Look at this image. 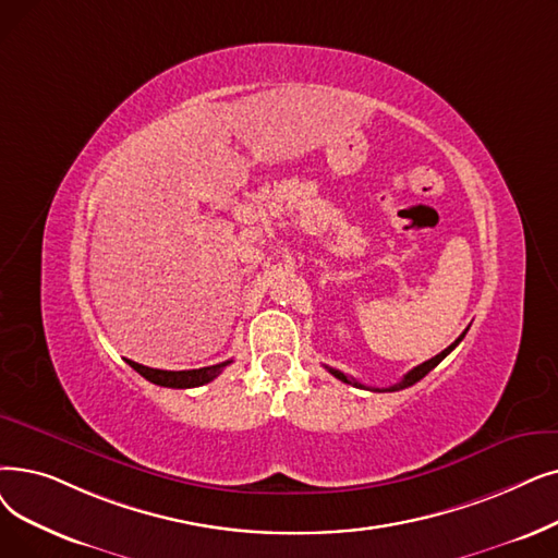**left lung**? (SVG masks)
<instances>
[{"label": "left lung", "mask_w": 558, "mask_h": 558, "mask_svg": "<svg viewBox=\"0 0 558 558\" xmlns=\"http://www.w3.org/2000/svg\"><path fill=\"white\" fill-rule=\"evenodd\" d=\"M468 332V330H465ZM465 332L460 335L453 344H449L442 353H438L435 357H430V360H426V362H422V365H417L415 369H410L399 383H395V385H390V387H385V390H378V387H367V385H362V383H357V380H353V378H347L342 372H337V369H330V367H326L335 378H339V380H344V383H351V385H355V387H365V390H372V392H397V390H403V387H410V385H415L417 380H422L430 369H435L440 365V362L460 344L463 342V337H465Z\"/></svg>", "instance_id": "left-lung-1"}]
</instances>
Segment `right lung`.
I'll list each match as a JSON object with an SVG mask.
<instances>
[{
    "label": "right lung",
    "instance_id": "obj_1",
    "mask_svg": "<svg viewBox=\"0 0 558 558\" xmlns=\"http://www.w3.org/2000/svg\"><path fill=\"white\" fill-rule=\"evenodd\" d=\"M130 362V367L136 369L143 378H148L155 385L161 387H178V390H186V387H201L209 380H214L219 376L232 360L219 362V365H211V367H201V369H184V372H163V369H150V367H143L138 362Z\"/></svg>",
    "mask_w": 558,
    "mask_h": 558
}]
</instances>
